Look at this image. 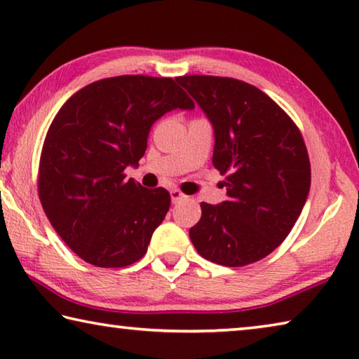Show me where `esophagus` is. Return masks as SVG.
<instances>
[{"mask_svg": "<svg viewBox=\"0 0 359 359\" xmlns=\"http://www.w3.org/2000/svg\"><path fill=\"white\" fill-rule=\"evenodd\" d=\"M170 197H172L173 203H178L180 201H183L186 196L180 189H172V191H170Z\"/></svg>", "mask_w": 359, "mask_h": 359, "instance_id": "34e87169", "label": "esophagus"}]
</instances>
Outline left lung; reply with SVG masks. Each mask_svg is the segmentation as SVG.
Returning a JSON list of instances; mask_svg holds the SVG:
<instances>
[{"label": "left lung", "mask_w": 359, "mask_h": 359, "mask_svg": "<svg viewBox=\"0 0 359 359\" xmlns=\"http://www.w3.org/2000/svg\"><path fill=\"white\" fill-rule=\"evenodd\" d=\"M208 117L213 165L226 175L227 198L202 202L189 237L198 255L226 267L262 259L283 242L310 191L304 138L272 98L243 81L218 76L175 79Z\"/></svg>", "instance_id": "obj_1"}]
</instances>
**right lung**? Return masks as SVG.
Listing matches in <instances>:
<instances>
[{"instance_id":"obj_1","label":"right lung","mask_w":359,"mask_h":359,"mask_svg":"<svg viewBox=\"0 0 359 359\" xmlns=\"http://www.w3.org/2000/svg\"><path fill=\"white\" fill-rule=\"evenodd\" d=\"M194 102L172 78L127 74L76 92L47 130L38 192L44 213L81 259L117 269L140 261L165 218L170 194L126 180L152 124Z\"/></svg>"}]
</instances>
